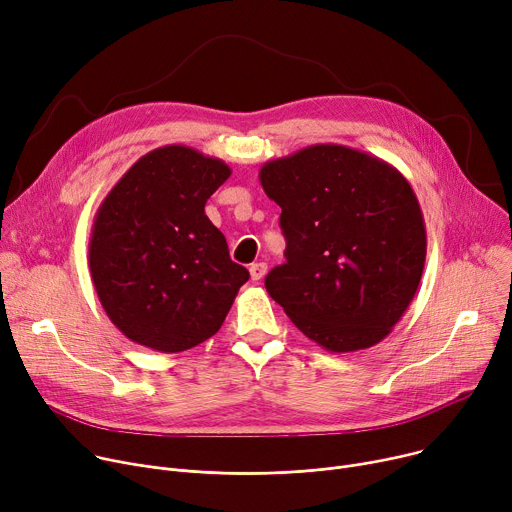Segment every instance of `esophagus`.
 Returning <instances> with one entry per match:
<instances>
[{
    "mask_svg": "<svg viewBox=\"0 0 512 512\" xmlns=\"http://www.w3.org/2000/svg\"><path fill=\"white\" fill-rule=\"evenodd\" d=\"M266 264L264 262H254V264H250V277H252V281H260L264 274H266Z\"/></svg>",
    "mask_w": 512,
    "mask_h": 512,
    "instance_id": "esophagus-1",
    "label": "esophagus"
}]
</instances>
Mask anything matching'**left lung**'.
I'll use <instances>...</instances> for the list:
<instances>
[{
	"instance_id": "left-lung-1",
	"label": "left lung",
	"mask_w": 512,
	"mask_h": 512,
	"mask_svg": "<svg viewBox=\"0 0 512 512\" xmlns=\"http://www.w3.org/2000/svg\"><path fill=\"white\" fill-rule=\"evenodd\" d=\"M281 207L287 262L264 281L291 322L330 352L381 342L416 295L426 227L410 182L379 157L336 143L260 168Z\"/></svg>"
}]
</instances>
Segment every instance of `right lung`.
Instances as JSON below:
<instances>
[{
	"mask_svg": "<svg viewBox=\"0 0 512 512\" xmlns=\"http://www.w3.org/2000/svg\"><path fill=\"white\" fill-rule=\"evenodd\" d=\"M229 176L217 157L164 145L139 157L98 207L88 246L92 283L129 340L170 355L221 328L250 279L205 215Z\"/></svg>",
	"mask_w": 512,
	"mask_h": 512,
	"instance_id": "add662e5",
	"label": "right lung"
}]
</instances>
